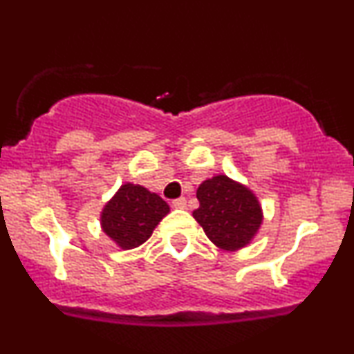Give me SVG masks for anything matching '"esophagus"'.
<instances>
[{
	"mask_svg": "<svg viewBox=\"0 0 354 354\" xmlns=\"http://www.w3.org/2000/svg\"><path fill=\"white\" fill-rule=\"evenodd\" d=\"M173 206L176 207V209H185V207H186V199H185V198H178V199H174V201H173Z\"/></svg>",
	"mask_w": 354,
	"mask_h": 354,
	"instance_id": "obj_1",
	"label": "esophagus"
}]
</instances>
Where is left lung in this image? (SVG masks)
Wrapping results in <instances>:
<instances>
[{"label":"left lung","instance_id":"left-lung-1","mask_svg":"<svg viewBox=\"0 0 354 354\" xmlns=\"http://www.w3.org/2000/svg\"><path fill=\"white\" fill-rule=\"evenodd\" d=\"M194 219L211 242L224 250L247 245L262 224V209L252 191L219 174L198 188Z\"/></svg>","mask_w":354,"mask_h":354}]
</instances>
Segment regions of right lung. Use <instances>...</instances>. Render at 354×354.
<instances>
[{
	"mask_svg": "<svg viewBox=\"0 0 354 354\" xmlns=\"http://www.w3.org/2000/svg\"><path fill=\"white\" fill-rule=\"evenodd\" d=\"M169 206L158 194L127 183L102 211V229L122 249H133L150 239Z\"/></svg>",
	"mask_w": 354,
	"mask_h": 354,
	"instance_id": "obj_1",
	"label": "right lung"
}]
</instances>
